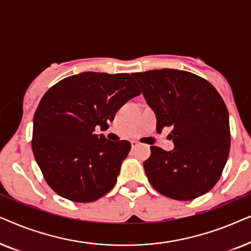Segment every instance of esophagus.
Here are the masks:
<instances>
[{
  "instance_id": "1",
  "label": "esophagus",
  "mask_w": 251,
  "mask_h": 251,
  "mask_svg": "<svg viewBox=\"0 0 251 251\" xmlns=\"http://www.w3.org/2000/svg\"><path fill=\"white\" fill-rule=\"evenodd\" d=\"M138 146H139V143L136 142V140H132V142H131L132 149H136V147H138Z\"/></svg>"
}]
</instances>
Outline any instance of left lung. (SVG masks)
Here are the masks:
<instances>
[{
    "label": "left lung",
    "mask_w": 251,
    "mask_h": 251,
    "mask_svg": "<svg viewBox=\"0 0 251 251\" xmlns=\"http://www.w3.org/2000/svg\"><path fill=\"white\" fill-rule=\"evenodd\" d=\"M147 105L156 116V131L166 126L175 149L151 146L144 162L150 183L161 194L187 201L217 183L229 153V119L218 91L190 72L154 70L133 73Z\"/></svg>",
    "instance_id": "obj_1"
}]
</instances>
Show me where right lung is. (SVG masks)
I'll return each mask as SVG.
<instances>
[{"mask_svg": "<svg viewBox=\"0 0 251 251\" xmlns=\"http://www.w3.org/2000/svg\"><path fill=\"white\" fill-rule=\"evenodd\" d=\"M140 89L130 74L84 72L58 82L33 120L34 156L49 186L74 202H92L114 187L131 144L112 142L106 129Z\"/></svg>", "mask_w": 251, "mask_h": 251, "instance_id": "1", "label": "right lung"}]
</instances>
